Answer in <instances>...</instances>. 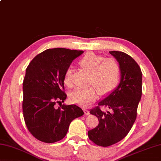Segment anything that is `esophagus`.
Masks as SVG:
<instances>
[{
  "label": "esophagus",
  "mask_w": 161,
  "mask_h": 161,
  "mask_svg": "<svg viewBox=\"0 0 161 161\" xmlns=\"http://www.w3.org/2000/svg\"><path fill=\"white\" fill-rule=\"evenodd\" d=\"M84 111H85V114H86V115H88V114H90V112H89V110H88L87 109L85 108V109H84Z\"/></svg>",
  "instance_id": "34e87169"
}]
</instances>
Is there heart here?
I'll list each match as a JSON object with an SVG mask.
<instances>
[{
    "label": "heart",
    "mask_w": 161,
    "mask_h": 161,
    "mask_svg": "<svg viewBox=\"0 0 161 161\" xmlns=\"http://www.w3.org/2000/svg\"><path fill=\"white\" fill-rule=\"evenodd\" d=\"M79 65L90 73L89 85L85 89H76L69 94V99L72 103L87 107L95 101L99 95L104 96L112 92L119 85L121 76V67L117 58H104L103 56L87 53L81 58ZM64 83L71 87V70L66 69L64 75Z\"/></svg>",
    "instance_id": "obj_1"
}]
</instances>
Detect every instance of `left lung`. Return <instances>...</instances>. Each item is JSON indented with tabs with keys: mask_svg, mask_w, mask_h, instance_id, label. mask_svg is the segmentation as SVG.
<instances>
[{
	"mask_svg": "<svg viewBox=\"0 0 161 161\" xmlns=\"http://www.w3.org/2000/svg\"><path fill=\"white\" fill-rule=\"evenodd\" d=\"M109 52L120 65V82L113 92L90 110L99 122L95 128L88 131L90 140L103 147L115 144L128 134L136 119L142 95V71L137 63L124 52ZM101 106L109 110L101 111Z\"/></svg>",
	"mask_w": 161,
	"mask_h": 161,
	"instance_id": "1",
	"label": "left lung"
}]
</instances>
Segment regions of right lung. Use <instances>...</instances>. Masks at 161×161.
I'll use <instances>...</instances> for the list:
<instances>
[{"label":"right lung","instance_id":"obj_1","mask_svg":"<svg viewBox=\"0 0 161 161\" xmlns=\"http://www.w3.org/2000/svg\"><path fill=\"white\" fill-rule=\"evenodd\" d=\"M82 53L64 48H49L36 56L26 68L23 113L29 131L40 141L52 143L63 139L71 122L84 114L75 104H62L67 98L64 75ZM57 103L58 108L55 107Z\"/></svg>","mask_w":161,"mask_h":161}]
</instances>
